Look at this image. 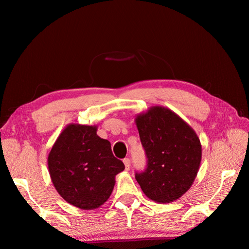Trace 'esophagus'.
<instances>
[{
  "instance_id": "esophagus-1",
  "label": "esophagus",
  "mask_w": 249,
  "mask_h": 249,
  "mask_svg": "<svg viewBox=\"0 0 249 249\" xmlns=\"http://www.w3.org/2000/svg\"><path fill=\"white\" fill-rule=\"evenodd\" d=\"M124 168L125 170L127 171L130 169V159H127V158H125V159H124Z\"/></svg>"
}]
</instances>
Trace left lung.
<instances>
[{
	"mask_svg": "<svg viewBox=\"0 0 249 249\" xmlns=\"http://www.w3.org/2000/svg\"><path fill=\"white\" fill-rule=\"evenodd\" d=\"M147 157V168L136 173L146 196L169 203L190 189L200 166L201 144L197 134L177 113L153 106L135 118Z\"/></svg>",
	"mask_w": 249,
	"mask_h": 249,
	"instance_id": "1",
	"label": "left lung"
}]
</instances>
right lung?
Wrapping results in <instances>:
<instances>
[{
	"mask_svg": "<svg viewBox=\"0 0 249 249\" xmlns=\"http://www.w3.org/2000/svg\"><path fill=\"white\" fill-rule=\"evenodd\" d=\"M97 125L67 124L48 156L50 177L65 201L95 210L108 200L115 177L124 169L113 156L111 143L96 134Z\"/></svg>",
	"mask_w": 249,
	"mask_h": 249,
	"instance_id": "add662e5",
	"label": "right lung"
}]
</instances>
